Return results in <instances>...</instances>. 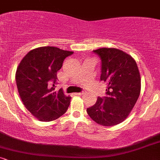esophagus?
Instances as JSON below:
<instances>
[{
  "mask_svg": "<svg viewBox=\"0 0 160 160\" xmlns=\"http://www.w3.org/2000/svg\"><path fill=\"white\" fill-rule=\"evenodd\" d=\"M85 93H86V91H82V92H76V93H75V95H82L85 94Z\"/></svg>",
  "mask_w": 160,
  "mask_h": 160,
  "instance_id": "obj_1",
  "label": "esophagus"
}]
</instances>
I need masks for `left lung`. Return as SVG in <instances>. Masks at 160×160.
I'll return each mask as SVG.
<instances>
[{"mask_svg":"<svg viewBox=\"0 0 160 160\" xmlns=\"http://www.w3.org/2000/svg\"><path fill=\"white\" fill-rule=\"evenodd\" d=\"M100 57V80L107 84L106 96L97 98L87 108L92 120L104 126H115L127 118L141 92V76L136 62L131 56L116 48L93 50Z\"/></svg>","mask_w":160,"mask_h":160,"instance_id":"left-lung-1","label":"left lung"}]
</instances>
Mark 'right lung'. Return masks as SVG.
Instances as JSON below:
<instances>
[{"instance_id": "obj_1", "label": "right lung", "mask_w": 160, "mask_h": 160, "mask_svg": "<svg viewBox=\"0 0 160 160\" xmlns=\"http://www.w3.org/2000/svg\"><path fill=\"white\" fill-rule=\"evenodd\" d=\"M73 53L54 47H38L28 52L18 66L16 81L20 98L28 111L40 121L56 120L69 107L71 98L62 89L55 91V84L57 71Z\"/></svg>"}]
</instances>
